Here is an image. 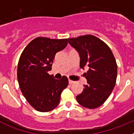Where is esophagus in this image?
Wrapping results in <instances>:
<instances>
[{
  "instance_id": "obj_1",
  "label": "esophagus",
  "mask_w": 134,
  "mask_h": 134,
  "mask_svg": "<svg viewBox=\"0 0 134 134\" xmlns=\"http://www.w3.org/2000/svg\"><path fill=\"white\" fill-rule=\"evenodd\" d=\"M68 82H69V84H70V85H72V84L74 83V82H74V81H73V80H68Z\"/></svg>"
}]
</instances>
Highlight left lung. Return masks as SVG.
<instances>
[{"label":"left lung","instance_id":"left-lung-1","mask_svg":"<svg viewBox=\"0 0 134 134\" xmlns=\"http://www.w3.org/2000/svg\"><path fill=\"white\" fill-rule=\"evenodd\" d=\"M68 40L79 53L80 68H88L84 74L87 84L76 96V100L86 108H97L108 99L115 85L118 66L114 55L109 46L94 35Z\"/></svg>","mask_w":134,"mask_h":134}]
</instances>
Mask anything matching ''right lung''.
Masks as SVG:
<instances>
[{"label":"right lung","mask_w":134,"mask_h":134,"mask_svg":"<svg viewBox=\"0 0 134 134\" xmlns=\"http://www.w3.org/2000/svg\"><path fill=\"white\" fill-rule=\"evenodd\" d=\"M67 44L68 39L39 37L27 45L20 56L19 85L26 100L37 111L48 112L55 109L60 103L62 92L68 85L65 76L57 80L48 73L52 70L56 53Z\"/></svg>","instance_id":"add662e5"}]
</instances>
